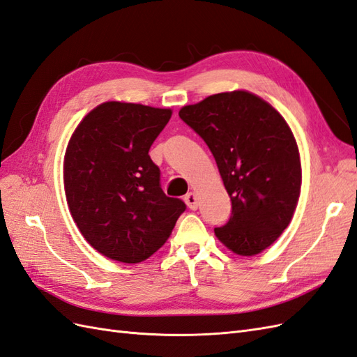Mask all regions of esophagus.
<instances>
[{"label": "esophagus", "instance_id": "obj_1", "mask_svg": "<svg viewBox=\"0 0 357 357\" xmlns=\"http://www.w3.org/2000/svg\"><path fill=\"white\" fill-rule=\"evenodd\" d=\"M185 202L188 204V207L190 208V211H197L198 207V197L195 192H189L186 197H185Z\"/></svg>", "mask_w": 357, "mask_h": 357}]
</instances>
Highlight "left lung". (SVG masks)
<instances>
[{"label":"left lung","mask_w":357,"mask_h":357,"mask_svg":"<svg viewBox=\"0 0 357 357\" xmlns=\"http://www.w3.org/2000/svg\"><path fill=\"white\" fill-rule=\"evenodd\" d=\"M178 116L207 144L231 199L230 220L215 234L236 255L264 251L288 227L300 197V153L289 126L247 91L211 95Z\"/></svg>","instance_id":"8db88e82"}]
</instances>
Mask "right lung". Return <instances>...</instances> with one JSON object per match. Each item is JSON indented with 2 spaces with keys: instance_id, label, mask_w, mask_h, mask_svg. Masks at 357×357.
Segmentation results:
<instances>
[{
  "instance_id": "obj_1",
  "label": "right lung",
  "mask_w": 357,
  "mask_h": 357,
  "mask_svg": "<svg viewBox=\"0 0 357 357\" xmlns=\"http://www.w3.org/2000/svg\"><path fill=\"white\" fill-rule=\"evenodd\" d=\"M172 115L133 102L91 110L68 144L63 181L69 212L89 244L109 259L139 264L158 251L186 204L165 195L150 146Z\"/></svg>"
}]
</instances>
